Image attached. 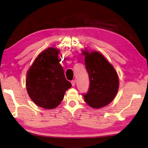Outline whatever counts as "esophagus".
Masks as SVG:
<instances>
[{"label":"esophagus","mask_w":148,"mask_h":148,"mask_svg":"<svg viewBox=\"0 0 148 148\" xmlns=\"http://www.w3.org/2000/svg\"><path fill=\"white\" fill-rule=\"evenodd\" d=\"M71 85H72V86H75V80H71Z\"/></svg>","instance_id":"obj_1"}]
</instances>
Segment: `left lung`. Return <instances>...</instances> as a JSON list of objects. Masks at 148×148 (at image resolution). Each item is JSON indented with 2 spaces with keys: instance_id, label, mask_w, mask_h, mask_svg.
Listing matches in <instances>:
<instances>
[{
  "instance_id": "left-lung-1",
  "label": "left lung",
  "mask_w": 148,
  "mask_h": 148,
  "mask_svg": "<svg viewBox=\"0 0 148 148\" xmlns=\"http://www.w3.org/2000/svg\"><path fill=\"white\" fill-rule=\"evenodd\" d=\"M89 78L90 88L83 95L90 107L99 109L112 102L118 92L119 80L115 68L100 53L83 51Z\"/></svg>"
}]
</instances>
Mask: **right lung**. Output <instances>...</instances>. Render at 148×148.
<instances>
[{
    "instance_id": "obj_1",
    "label": "right lung",
    "mask_w": 148,
    "mask_h": 148,
    "mask_svg": "<svg viewBox=\"0 0 148 148\" xmlns=\"http://www.w3.org/2000/svg\"><path fill=\"white\" fill-rule=\"evenodd\" d=\"M59 53L55 48L44 50L27 71L26 85L29 97L38 106L48 110L57 107L71 87L60 64Z\"/></svg>"
}]
</instances>
